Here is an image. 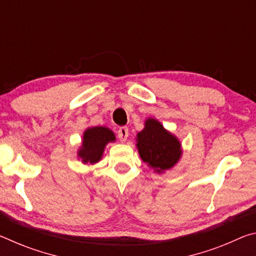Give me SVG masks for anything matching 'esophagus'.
I'll return each mask as SVG.
<instances>
[{"label":"esophagus","mask_w":256,"mask_h":256,"mask_svg":"<svg viewBox=\"0 0 256 256\" xmlns=\"http://www.w3.org/2000/svg\"><path fill=\"white\" fill-rule=\"evenodd\" d=\"M118 138H120V140L122 141V142L126 141V138H128V128L126 126L120 128L118 131Z\"/></svg>","instance_id":"1"}]
</instances>
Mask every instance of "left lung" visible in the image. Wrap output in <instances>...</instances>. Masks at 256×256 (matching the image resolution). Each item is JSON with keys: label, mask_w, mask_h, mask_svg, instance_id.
Wrapping results in <instances>:
<instances>
[{"label": "left lung", "mask_w": 256, "mask_h": 256, "mask_svg": "<svg viewBox=\"0 0 256 256\" xmlns=\"http://www.w3.org/2000/svg\"><path fill=\"white\" fill-rule=\"evenodd\" d=\"M136 140L141 159L159 174L174 167L183 154L177 136L152 118L146 120L144 128L136 134Z\"/></svg>", "instance_id": "8db88e82"}]
</instances>
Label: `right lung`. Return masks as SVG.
I'll list each match as a JSON object with an SVG mask.
<instances>
[{"label":"right lung","instance_id":"obj_1","mask_svg":"<svg viewBox=\"0 0 256 256\" xmlns=\"http://www.w3.org/2000/svg\"><path fill=\"white\" fill-rule=\"evenodd\" d=\"M116 136L110 128L106 126L88 128L84 132L82 144L78 150V158L82 164H94L100 162L105 146L115 142Z\"/></svg>","mask_w":256,"mask_h":256}]
</instances>
